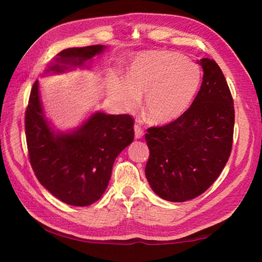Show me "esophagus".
<instances>
[{
	"label": "esophagus",
	"instance_id": "1",
	"mask_svg": "<svg viewBox=\"0 0 262 262\" xmlns=\"http://www.w3.org/2000/svg\"><path fill=\"white\" fill-rule=\"evenodd\" d=\"M134 130H135V137L136 138H142L144 135V130L143 128L140 125H135L134 126Z\"/></svg>",
	"mask_w": 262,
	"mask_h": 262
}]
</instances>
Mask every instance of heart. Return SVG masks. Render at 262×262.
<instances>
[{
  "label": "heart",
  "instance_id": "heart-1",
  "mask_svg": "<svg viewBox=\"0 0 262 262\" xmlns=\"http://www.w3.org/2000/svg\"><path fill=\"white\" fill-rule=\"evenodd\" d=\"M202 73L198 65L173 52L141 53L132 60L127 80L113 79L110 98L125 111H134L144 98L147 118L166 124L185 113L196 94Z\"/></svg>",
  "mask_w": 262,
  "mask_h": 262
}]
</instances>
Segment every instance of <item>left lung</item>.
Segmentation results:
<instances>
[{
  "mask_svg": "<svg viewBox=\"0 0 262 262\" xmlns=\"http://www.w3.org/2000/svg\"><path fill=\"white\" fill-rule=\"evenodd\" d=\"M198 63L204 76L190 107L170 124L149 127L145 134L146 179L168 202H186L205 192L232 151L235 115L230 88L214 59Z\"/></svg>",
  "mask_w": 262,
  "mask_h": 262,
  "instance_id": "left-lung-1",
  "label": "left lung"
}]
</instances>
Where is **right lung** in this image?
<instances>
[{"instance_id": "right-lung-1", "label": "right lung", "mask_w": 262, "mask_h": 262, "mask_svg": "<svg viewBox=\"0 0 262 262\" xmlns=\"http://www.w3.org/2000/svg\"><path fill=\"white\" fill-rule=\"evenodd\" d=\"M104 46L68 48L57 54L46 73H63L102 53ZM29 161L39 182L68 205L89 206L101 198L119 153L134 140L129 115L94 113L72 133H55L45 118L33 83L25 115Z\"/></svg>"}]
</instances>
